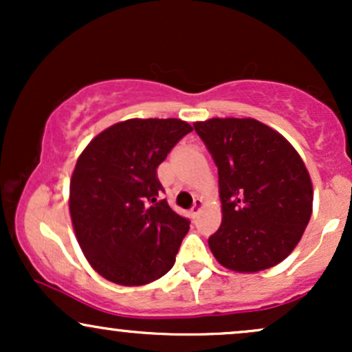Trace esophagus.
<instances>
[{"instance_id":"34e87169","label":"esophagus","mask_w":352,"mask_h":352,"mask_svg":"<svg viewBox=\"0 0 352 352\" xmlns=\"http://www.w3.org/2000/svg\"><path fill=\"white\" fill-rule=\"evenodd\" d=\"M201 208H204V201H201V199H197L195 204H193V207H192V217L199 215V213L201 212Z\"/></svg>"}]
</instances>
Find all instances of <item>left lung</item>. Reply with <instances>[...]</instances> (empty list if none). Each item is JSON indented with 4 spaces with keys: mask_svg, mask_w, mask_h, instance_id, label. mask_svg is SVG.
Masks as SVG:
<instances>
[{
    "mask_svg": "<svg viewBox=\"0 0 352 352\" xmlns=\"http://www.w3.org/2000/svg\"><path fill=\"white\" fill-rule=\"evenodd\" d=\"M193 127L218 167L221 225L208 238L213 256L236 273L281 263L313 212V184L300 153L250 117H213Z\"/></svg>",
    "mask_w": 352,
    "mask_h": 352,
    "instance_id": "8db88e82",
    "label": "left lung"
}]
</instances>
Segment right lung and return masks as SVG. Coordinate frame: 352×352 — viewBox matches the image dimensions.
Returning a JSON list of instances; mask_svg holds the SVG:
<instances>
[{"mask_svg":"<svg viewBox=\"0 0 352 352\" xmlns=\"http://www.w3.org/2000/svg\"><path fill=\"white\" fill-rule=\"evenodd\" d=\"M192 131L180 119H129L79 155L69 187L72 227L89 265L106 280L147 285L175 263L190 221L160 200L157 167Z\"/></svg>","mask_w":352,"mask_h":352,"instance_id":"add662e5","label":"right lung"}]
</instances>
